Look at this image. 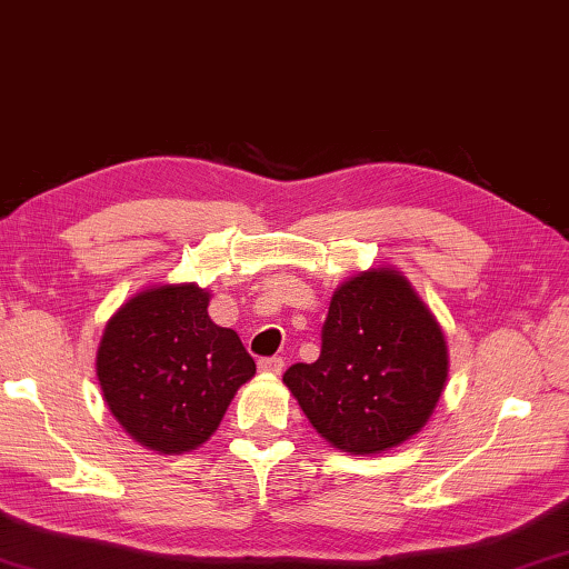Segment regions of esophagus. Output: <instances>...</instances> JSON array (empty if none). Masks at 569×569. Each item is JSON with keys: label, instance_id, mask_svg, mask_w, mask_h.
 Instances as JSON below:
<instances>
[{"label": "esophagus", "instance_id": "1", "mask_svg": "<svg viewBox=\"0 0 569 569\" xmlns=\"http://www.w3.org/2000/svg\"><path fill=\"white\" fill-rule=\"evenodd\" d=\"M258 370L268 376H281L283 373V358L281 356H271V358H261L258 360Z\"/></svg>", "mask_w": 569, "mask_h": 569}]
</instances>
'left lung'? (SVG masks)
<instances>
[{
  "label": "left lung",
  "instance_id": "1",
  "mask_svg": "<svg viewBox=\"0 0 569 569\" xmlns=\"http://www.w3.org/2000/svg\"><path fill=\"white\" fill-rule=\"evenodd\" d=\"M448 378L438 320L392 268L333 293L316 363L283 373L311 426L353 456L396 448L426 426Z\"/></svg>",
  "mask_w": 569,
  "mask_h": 569
}]
</instances>
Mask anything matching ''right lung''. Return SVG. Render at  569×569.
Wrapping results in <instances>:
<instances>
[{
	"label": "right lung",
	"mask_w": 569,
	"mask_h": 569,
	"mask_svg": "<svg viewBox=\"0 0 569 569\" xmlns=\"http://www.w3.org/2000/svg\"><path fill=\"white\" fill-rule=\"evenodd\" d=\"M193 283L133 296L109 320L97 353L107 406L129 436L163 456L213 436L256 363L236 330L209 318Z\"/></svg>",
	"instance_id": "right-lung-1"
}]
</instances>
